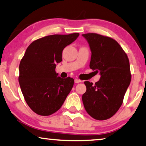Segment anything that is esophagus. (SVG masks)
Here are the masks:
<instances>
[{
  "mask_svg": "<svg viewBox=\"0 0 146 146\" xmlns=\"http://www.w3.org/2000/svg\"><path fill=\"white\" fill-rule=\"evenodd\" d=\"M75 83H79V82H81V80L79 79H75Z\"/></svg>",
  "mask_w": 146,
  "mask_h": 146,
  "instance_id": "esophagus-1",
  "label": "esophagus"
}]
</instances>
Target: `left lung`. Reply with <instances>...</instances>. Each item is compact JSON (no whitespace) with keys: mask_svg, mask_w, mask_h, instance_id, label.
<instances>
[{"mask_svg":"<svg viewBox=\"0 0 146 146\" xmlns=\"http://www.w3.org/2000/svg\"><path fill=\"white\" fill-rule=\"evenodd\" d=\"M92 52L90 68L100 73L95 84L84 81L86 92L82 96L86 112L103 121L116 113L131 80L127 54L113 38L90 33L83 34Z\"/></svg>","mask_w":146,"mask_h":146,"instance_id":"obj_1","label":"left lung"}]
</instances>
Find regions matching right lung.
Returning <instances> with one entry per match:
<instances>
[{
    "label": "right lung",
    "instance_id": "add662e5",
    "mask_svg": "<svg viewBox=\"0 0 146 146\" xmlns=\"http://www.w3.org/2000/svg\"><path fill=\"white\" fill-rule=\"evenodd\" d=\"M79 35L77 33L48 35L34 40L26 50L19 64L18 80L26 103L35 113H54L72 89L74 79L58 77L55 68L62 61L64 48Z\"/></svg>",
    "mask_w": 146,
    "mask_h": 146
}]
</instances>
